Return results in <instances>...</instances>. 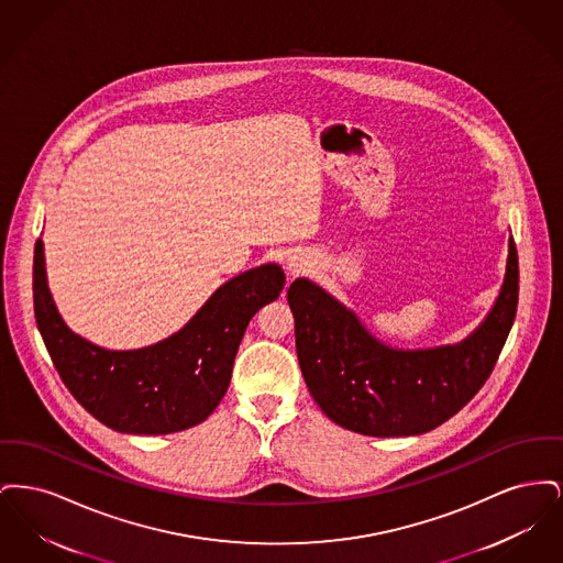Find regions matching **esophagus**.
Returning <instances> with one entry per match:
<instances>
[{
    "instance_id": "34e87169",
    "label": "esophagus",
    "mask_w": 563,
    "mask_h": 563,
    "mask_svg": "<svg viewBox=\"0 0 563 563\" xmlns=\"http://www.w3.org/2000/svg\"><path fill=\"white\" fill-rule=\"evenodd\" d=\"M287 269L291 272V274H301L303 269H306V264L299 260V257H289V264H287Z\"/></svg>"
}]
</instances>
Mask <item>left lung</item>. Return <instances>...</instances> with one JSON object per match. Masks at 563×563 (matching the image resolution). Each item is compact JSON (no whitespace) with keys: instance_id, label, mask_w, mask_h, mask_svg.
<instances>
[{"instance_id":"left-lung-1","label":"left lung","mask_w":563,"mask_h":563,"mask_svg":"<svg viewBox=\"0 0 563 563\" xmlns=\"http://www.w3.org/2000/svg\"><path fill=\"white\" fill-rule=\"evenodd\" d=\"M287 299L299 367L324 416L369 437L422 434L455 416L492 374L517 312V249L510 236L507 274L492 312L454 346L390 349L308 278L294 280Z\"/></svg>"}]
</instances>
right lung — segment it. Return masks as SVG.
<instances>
[{
	"label": "right lung",
	"mask_w": 563,
	"mask_h": 563,
	"mask_svg": "<svg viewBox=\"0 0 563 563\" xmlns=\"http://www.w3.org/2000/svg\"><path fill=\"white\" fill-rule=\"evenodd\" d=\"M283 287L285 272L276 264L246 269L175 335L147 349L106 350L60 319L40 239L33 255L35 322L63 384L101 424L131 434H168L207 420L230 386L246 324Z\"/></svg>",
	"instance_id": "1"
}]
</instances>
